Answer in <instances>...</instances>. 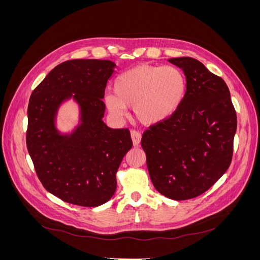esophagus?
Wrapping results in <instances>:
<instances>
[{
	"label": "esophagus",
	"instance_id": "34e87169",
	"mask_svg": "<svg viewBox=\"0 0 260 260\" xmlns=\"http://www.w3.org/2000/svg\"><path fill=\"white\" fill-rule=\"evenodd\" d=\"M131 139H132L133 145L139 146L141 143V139H142V136H141L140 132H138L136 130H132L131 131Z\"/></svg>",
	"mask_w": 260,
	"mask_h": 260
}]
</instances>
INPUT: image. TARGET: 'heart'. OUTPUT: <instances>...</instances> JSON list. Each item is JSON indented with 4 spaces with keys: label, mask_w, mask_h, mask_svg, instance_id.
Segmentation results:
<instances>
[{
    "label": "heart",
    "mask_w": 260,
    "mask_h": 260,
    "mask_svg": "<svg viewBox=\"0 0 260 260\" xmlns=\"http://www.w3.org/2000/svg\"><path fill=\"white\" fill-rule=\"evenodd\" d=\"M114 90L104 96L109 113L123 117L133 107L141 123L154 125L168 120L182 106L187 80L178 67L140 64L118 76Z\"/></svg>",
    "instance_id": "b5f03b06"
}]
</instances>
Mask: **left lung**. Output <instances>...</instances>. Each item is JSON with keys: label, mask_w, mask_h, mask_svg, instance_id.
Instances as JSON below:
<instances>
[{"label": "left lung", "mask_w": 260, "mask_h": 260, "mask_svg": "<svg viewBox=\"0 0 260 260\" xmlns=\"http://www.w3.org/2000/svg\"><path fill=\"white\" fill-rule=\"evenodd\" d=\"M169 61L183 70L186 98L174 116L143 133L141 144L156 190L184 201L206 192L229 168L238 120L222 78L192 57Z\"/></svg>", "instance_id": "8db88e82"}]
</instances>
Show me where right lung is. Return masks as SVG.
I'll return each mask as SVG.
<instances>
[{
	"instance_id": "obj_1",
	"label": "right lung",
	"mask_w": 260,
	"mask_h": 260,
	"mask_svg": "<svg viewBox=\"0 0 260 260\" xmlns=\"http://www.w3.org/2000/svg\"><path fill=\"white\" fill-rule=\"evenodd\" d=\"M115 67L107 59L64 61L30 96L26 142L38 178L74 205L96 207L111 200L117 170L132 147L129 129H112L103 121L102 99ZM72 97L81 107V123L70 135H60L54 119L62 102Z\"/></svg>"
}]
</instances>
